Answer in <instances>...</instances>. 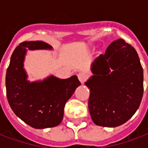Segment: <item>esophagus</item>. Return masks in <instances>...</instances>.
Listing matches in <instances>:
<instances>
[{"label":"esophagus","instance_id":"1","mask_svg":"<svg viewBox=\"0 0 148 148\" xmlns=\"http://www.w3.org/2000/svg\"><path fill=\"white\" fill-rule=\"evenodd\" d=\"M77 77H78V79H79V81H80L81 82L83 83L87 79L88 75H87L86 73H85V72H80V73L77 74Z\"/></svg>","mask_w":148,"mask_h":148}]
</instances>
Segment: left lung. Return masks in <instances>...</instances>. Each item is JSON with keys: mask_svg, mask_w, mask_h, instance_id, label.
<instances>
[{"mask_svg": "<svg viewBox=\"0 0 148 148\" xmlns=\"http://www.w3.org/2000/svg\"><path fill=\"white\" fill-rule=\"evenodd\" d=\"M89 110L93 123L114 127L124 124L140 107L143 71L136 51L124 39L115 40L92 63Z\"/></svg>", "mask_w": 148, "mask_h": 148, "instance_id": "left-lung-1", "label": "left lung"}]
</instances>
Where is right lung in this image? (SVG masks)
I'll use <instances>...</instances> for the list:
<instances>
[{"label": "right lung", "instance_id": "right-lung-1", "mask_svg": "<svg viewBox=\"0 0 148 148\" xmlns=\"http://www.w3.org/2000/svg\"><path fill=\"white\" fill-rule=\"evenodd\" d=\"M52 50L41 41L23 42L12 53L6 72L5 85L9 106L18 117L35 128L58 126L62 121L64 107L81 85L76 75L60 79L50 75L43 80L30 82L24 68L27 51Z\"/></svg>", "mask_w": 148, "mask_h": 148}]
</instances>
